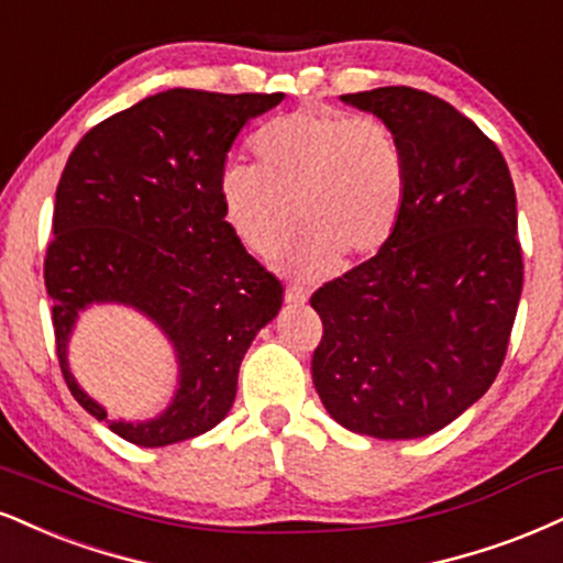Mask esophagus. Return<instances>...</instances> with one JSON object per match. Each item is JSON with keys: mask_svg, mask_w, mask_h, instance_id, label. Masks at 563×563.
I'll use <instances>...</instances> for the list:
<instances>
[{"mask_svg": "<svg viewBox=\"0 0 563 563\" xmlns=\"http://www.w3.org/2000/svg\"><path fill=\"white\" fill-rule=\"evenodd\" d=\"M307 299H309L307 288H301V286L286 288V303H290V307H301V303H307Z\"/></svg>", "mask_w": 563, "mask_h": 563, "instance_id": "obj_1", "label": "esophagus"}]
</instances>
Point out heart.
<instances>
[{
	"mask_svg": "<svg viewBox=\"0 0 563 563\" xmlns=\"http://www.w3.org/2000/svg\"><path fill=\"white\" fill-rule=\"evenodd\" d=\"M260 167L228 165L220 201L230 230L249 252L273 256L296 225L301 239L283 256L290 275L317 280L349 260L388 246L409 194V162L377 118L307 104L269 120L254 135Z\"/></svg>",
	"mask_w": 563,
	"mask_h": 563,
	"instance_id": "heart-1",
	"label": "heart"
}]
</instances>
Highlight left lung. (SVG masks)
I'll use <instances>...</instances> for the list:
<instances>
[{
	"label": "left lung",
	"instance_id": "8db88e82",
	"mask_svg": "<svg viewBox=\"0 0 563 563\" xmlns=\"http://www.w3.org/2000/svg\"><path fill=\"white\" fill-rule=\"evenodd\" d=\"M401 141L409 194L372 260L311 296V380L338 424L411 440L477 404L504 364L525 264L504 154L449 101L409 86L341 97Z\"/></svg>",
	"mask_w": 563,
	"mask_h": 563
}]
</instances>
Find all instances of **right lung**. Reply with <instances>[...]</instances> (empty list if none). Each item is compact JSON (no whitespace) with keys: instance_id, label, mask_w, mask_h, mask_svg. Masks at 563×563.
<instances>
[{"instance_id":"1","label":"right lung","mask_w":563,"mask_h":563,"mask_svg":"<svg viewBox=\"0 0 563 563\" xmlns=\"http://www.w3.org/2000/svg\"><path fill=\"white\" fill-rule=\"evenodd\" d=\"M280 101L283 93L170 88L91 128L67 159L44 260L67 388L88 415L106 419L66 364L77 314L93 302L144 313L179 362L165 412L110 423L128 443L159 449L220 424L243 356L283 307L280 280L235 239L220 201L230 146Z\"/></svg>"}]
</instances>
